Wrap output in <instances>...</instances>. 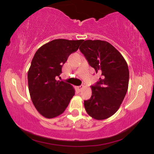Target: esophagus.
I'll return each instance as SVG.
<instances>
[{
    "label": "esophagus",
    "instance_id": "esophagus-1",
    "mask_svg": "<svg viewBox=\"0 0 154 154\" xmlns=\"http://www.w3.org/2000/svg\"><path fill=\"white\" fill-rule=\"evenodd\" d=\"M82 88H83V86L82 85H80V86H78L77 88V90H78V92H81V91H82Z\"/></svg>",
    "mask_w": 154,
    "mask_h": 154
}]
</instances>
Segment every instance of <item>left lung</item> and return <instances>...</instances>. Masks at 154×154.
<instances>
[{"instance_id": "left-lung-1", "label": "left lung", "mask_w": 154, "mask_h": 154, "mask_svg": "<svg viewBox=\"0 0 154 154\" xmlns=\"http://www.w3.org/2000/svg\"><path fill=\"white\" fill-rule=\"evenodd\" d=\"M79 50L88 63L101 74L99 81L92 88V96L84 100L88 114L102 120L116 113L126 94L129 82V70L122 54L108 42L86 40Z\"/></svg>"}]
</instances>
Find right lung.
Instances as JSON below:
<instances>
[{
	"mask_svg": "<svg viewBox=\"0 0 154 154\" xmlns=\"http://www.w3.org/2000/svg\"><path fill=\"white\" fill-rule=\"evenodd\" d=\"M83 40L55 39L45 44L34 56L28 72L31 100L39 113L53 118L64 111L75 95L69 83L57 80L69 56Z\"/></svg>",
	"mask_w": 154,
	"mask_h": 154,
	"instance_id": "obj_1",
	"label": "right lung"
}]
</instances>
